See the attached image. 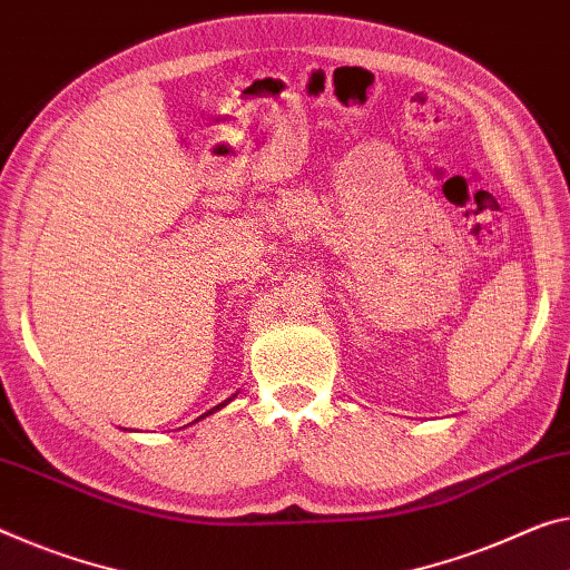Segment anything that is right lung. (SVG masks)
<instances>
[{
	"label": "right lung",
	"instance_id": "right-lung-1",
	"mask_svg": "<svg viewBox=\"0 0 570 570\" xmlns=\"http://www.w3.org/2000/svg\"><path fill=\"white\" fill-rule=\"evenodd\" d=\"M226 402H229V400H226ZM226 402H222V405H216L214 410H208V413H206V415H212V413H216V410H218V407H224V405H226ZM200 417H204V415H200Z\"/></svg>",
	"mask_w": 570,
	"mask_h": 570
}]
</instances>
